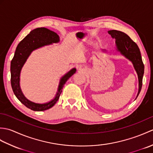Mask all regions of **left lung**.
<instances>
[{
	"mask_svg": "<svg viewBox=\"0 0 153 153\" xmlns=\"http://www.w3.org/2000/svg\"><path fill=\"white\" fill-rule=\"evenodd\" d=\"M108 33L113 39H116V51L131 61L134 69L137 72L139 81V89L137 95L138 97L142 87L143 77L144 74V64L143 63L140 50L135 42L131 40L128 35L123 32L117 30H110ZM103 51L106 50L103 49ZM136 97V99H137Z\"/></svg>",
	"mask_w": 153,
	"mask_h": 153,
	"instance_id": "left-lung-1",
	"label": "left lung"
}]
</instances>
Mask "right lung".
<instances>
[{
    "instance_id": "add662e5",
    "label": "right lung",
    "mask_w": 153,
    "mask_h": 153,
    "mask_svg": "<svg viewBox=\"0 0 153 153\" xmlns=\"http://www.w3.org/2000/svg\"><path fill=\"white\" fill-rule=\"evenodd\" d=\"M59 42L60 37L55 32L45 27L36 28L19 42L11 61V85L13 92L19 101L28 108L34 111H43L53 107L59 99L65 83L76 73V69L75 68H72L61 77L56 95L49 102L43 104L32 102L24 96L19 84L21 70L33 51Z\"/></svg>"
}]
</instances>
